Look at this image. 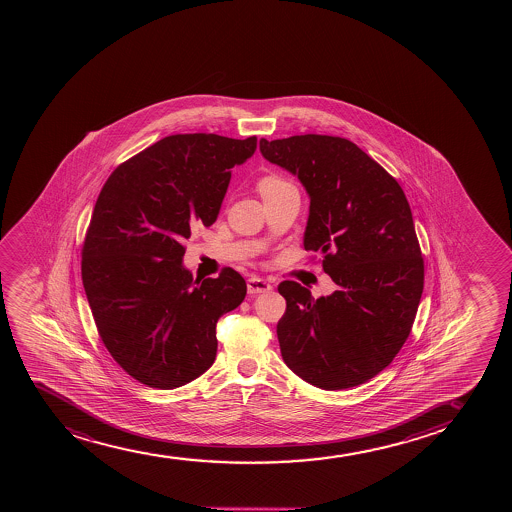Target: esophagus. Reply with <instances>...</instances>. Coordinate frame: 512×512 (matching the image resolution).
I'll use <instances>...</instances> for the list:
<instances>
[{"mask_svg": "<svg viewBox=\"0 0 512 512\" xmlns=\"http://www.w3.org/2000/svg\"><path fill=\"white\" fill-rule=\"evenodd\" d=\"M270 283L263 280V278L253 277L247 280V292L251 295L256 294H265V292H270L271 290Z\"/></svg>", "mask_w": 512, "mask_h": 512, "instance_id": "obj_1", "label": "esophagus"}]
</instances>
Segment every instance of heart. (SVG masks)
<instances>
[{
    "mask_svg": "<svg viewBox=\"0 0 512 512\" xmlns=\"http://www.w3.org/2000/svg\"><path fill=\"white\" fill-rule=\"evenodd\" d=\"M283 184H287V181H283L282 177L278 176H265L258 183L259 193L263 194L271 189L280 188Z\"/></svg>",
    "mask_w": 512,
    "mask_h": 512,
    "instance_id": "heart-1",
    "label": "heart"
}]
</instances>
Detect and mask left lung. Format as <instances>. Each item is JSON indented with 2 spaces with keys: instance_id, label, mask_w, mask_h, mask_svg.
Instances as JSON below:
<instances>
[{
  "instance_id": "obj_1",
  "label": "left lung",
  "mask_w": 512,
  "mask_h": 512,
  "mask_svg": "<svg viewBox=\"0 0 512 512\" xmlns=\"http://www.w3.org/2000/svg\"><path fill=\"white\" fill-rule=\"evenodd\" d=\"M259 150L304 184V247L323 256L338 285L319 299L292 280L278 285L287 300L277 324L283 360L326 391L364 384L405 345L422 297V251L405 193L347 138H261Z\"/></svg>"
}]
</instances>
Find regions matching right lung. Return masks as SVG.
I'll use <instances>...</instances> for the list:
<instances>
[{"label": "right lung", "mask_w": 512, "mask_h": 512, "mask_svg": "<svg viewBox=\"0 0 512 512\" xmlns=\"http://www.w3.org/2000/svg\"><path fill=\"white\" fill-rule=\"evenodd\" d=\"M256 136H167L118 165L100 191L82 247V280L100 340L124 371L150 388L200 377L217 355V321L246 297L224 268L193 282L184 241L217 220L234 165Z\"/></svg>", "instance_id": "1"}]
</instances>
